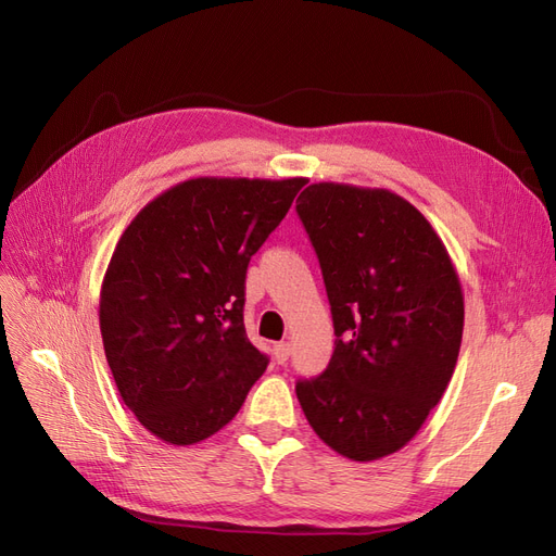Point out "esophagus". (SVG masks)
Here are the masks:
<instances>
[{
  "label": "esophagus",
  "mask_w": 556,
  "mask_h": 556,
  "mask_svg": "<svg viewBox=\"0 0 556 556\" xmlns=\"http://www.w3.org/2000/svg\"><path fill=\"white\" fill-rule=\"evenodd\" d=\"M290 352H292V348H290V343H276L274 345V359L278 362V364H285L290 359Z\"/></svg>",
  "instance_id": "1"
}]
</instances>
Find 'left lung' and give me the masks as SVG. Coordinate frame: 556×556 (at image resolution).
<instances>
[{"mask_svg":"<svg viewBox=\"0 0 556 556\" xmlns=\"http://www.w3.org/2000/svg\"><path fill=\"white\" fill-rule=\"evenodd\" d=\"M296 213L323 268L336 348L325 374L296 382L313 431L352 462L406 445L441 401L464 331L462 282L410 201L313 182Z\"/></svg>","mask_w":556,"mask_h":556,"instance_id":"obj_1","label":"left lung"}]
</instances>
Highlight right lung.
Returning a JSON list of instances; mask_svg holds the SVG:
<instances>
[{
	"mask_svg": "<svg viewBox=\"0 0 556 556\" xmlns=\"http://www.w3.org/2000/svg\"><path fill=\"white\" fill-rule=\"evenodd\" d=\"M306 178H190L117 241L99 329L125 406L164 443L194 445L239 413L268 357L243 325L248 262Z\"/></svg>",
	"mask_w": 556,
	"mask_h": 556,
	"instance_id": "obj_1",
	"label": "right lung"
}]
</instances>
